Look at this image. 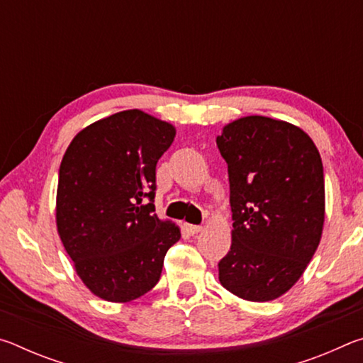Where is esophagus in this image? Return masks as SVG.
Segmentation results:
<instances>
[{
    "label": "esophagus",
    "mask_w": 363,
    "mask_h": 363,
    "mask_svg": "<svg viewBox=\"0 0 363 363\" xmlns=\"http://www.w3.org/2000/svg\"><path fill=\"white\" fill-rule=\"evenodd\" d=\"M186 227H187V230H189L190 233H199V232H201V225H195V224H187Z\"/></svg>",
    "instance_id": "1"
}]
</instances>
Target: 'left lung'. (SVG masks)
<instances>
[{"label": "left lung", "mask_w": 363, "mask_h": 363, "mask_svg": "<svg viewBox=\"0 0 363 363\" xmlns=\"http://www.w3.org/2000/svg\"><path fill=\"white\" fill-rule=\"evenodd\" d=\"M216 144L229 171L233 219L219 281L242 299H275L296 284L320 242V153L298 126L259 115L229 123Z\"/></svg>", "instance_id": "left-lung-1"}]
</instances>
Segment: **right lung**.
I'll return each mask as SVG.
<instances>
[{
  "label": "right lung",
  "mask_w": 363,
  "mask_h": 363,
  "mask_svg": "<svg viewBox=\"0 0 363 363\" xmlns=\"http://www.w3.org/2000/svg\"><path fill=\"white\" fill-rule=\"evenodd\" d=\"M176 130L125 110L79 131L59 169L57 230L83 284L112 303L157 285L179 227L155 214V169Z\"/></svg>",
  "instance_id": "add662e5"
}]
</instances>
